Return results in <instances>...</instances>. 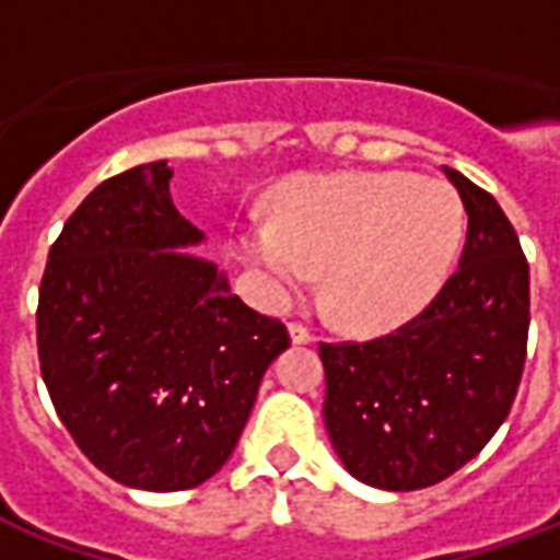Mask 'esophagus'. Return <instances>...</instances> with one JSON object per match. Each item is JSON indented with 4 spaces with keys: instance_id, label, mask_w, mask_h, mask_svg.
<instances>
[{
    "instance_id": "34e87169",
    "label": "esophagus",
    "mask_w": 560,
    "mask_h": 560,
    "mask_svg": "<svg viewBox=\"0 0 560 560\" xmlns=\"http://www.w3.org/2000/svg\"><path fill=\"white\" fill-rule=\"evenodd\" d=\"M291 341L293 345H312L315 341V336H312V329L303 327V324H291Z\"/></svg>"
}]
</instances>
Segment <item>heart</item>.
Returning a JSON list of instances; mask_svg holds the SVG:
<instances>
[{"mask_svg": "<svg viewBox=\"0 0 560 560\" xmlns=\"http://www.w3.org/2000/svg\"><path fill=\"white\" fill-rule=\"evenodd\" d=\"M465 207L441 179L336 173L293 188L279 221L240 231V255L272 293L324 272V308L351 329H384L425 305L456 260Z\"/></svg>", "mask_w": 560, "mask_h": 560, "instance_id": "1", "label": "heart"}]
</instances>
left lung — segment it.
<instances>
[{
  "label": "left lung",
  "instance_id": "8db88e82",
  "mask_svg": "<svg viewBox=\"0 0 560 560\" xmlns=\"http://www.w3.org/2000/svg\"><path fill=\"white\" fill-rule=\"evenodd\" d=\"M468 212L458 269L408 324L320 341L329 441L351 477L389 492L446 480L492 441L528 351V260L489 191L444 167Z\"/></svg>",
  "mask_w": 560,
  "mask_h": 560
}]
</instances>
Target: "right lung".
Returning <instances> with one entry per match:
<instances>
[{"label":"right lung","mask_w":560,"mask_h":560,"mask_svg":"<svg viewBox=\"0 0 560 560\" xmlns=\"http://www.w3.org/2000/svg\"><path fill=\"white\" fill-rule=\"evenodd\" d=\"M167 161L104 179L50 248L38 363L59 420L92 465L131 489L179 492L231 458L260 377L291 339L185 255Z\"/></svg>","instance_id":"1"}]
</instances>
